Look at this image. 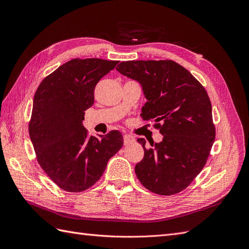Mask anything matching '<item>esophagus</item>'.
<instances>
[{
  "label": "esophagus",
  "instance_id": "34e87169",
  "mask_svg": "<svg viewBox=\"0 0 249 249\" xmlns=\"http://www.w3.org/2000/svg\"><path fill=\"white\" fill-rule=\"evenodd\" d=\"M123 138H124V145H129L135 141V138L129 134H125Z\"/></svg>",
  "mask_w": 249,
  "mask_h": 249
}]
</instances>
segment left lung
Instances as JSON below:
<instances>
[{"label": "left lung", "mask_w": 249, "mask_h": 249, "mask_svg": "<svg viewBox=\"0 0 249 249\" xmlns=\"http://www.w3.org/2000/svg\"><path fill=\"white\" fill-rule=\"evenodd\" d=\"M116 70L141 85L147 102L143 120L154 122L162 141L145 148L135 174L150 192L169 196L185 190L203 169L215 140L212 105L204 87L173 60L122 61Z\"/></svg>", "instance_id": "obj_1"}]
</instances>
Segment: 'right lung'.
<instances>
[{
  "label": "right lung",
  "instance_id": "obj_1",
  "mask_svg": "<svg viewBox=\"0 0 249 249\" xmlns=\"http://www.w3.org/2000/svg\"><path fill=\"white\" fill-rule=\"evenodd\" d=\"M118 61L72 59L46 76L34 99L29 134L38 163L62 190L83 192L100 179L109 160L123 146L121 132L89 136L85 111L95 87Z\"/></svg>",
  "mask_w": 249,
  "mask_h": 249
}]
</instances>
